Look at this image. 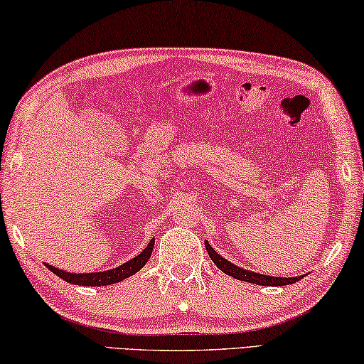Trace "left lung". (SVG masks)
<instances>
[{
  "label": "left lung",
  "mask_w": 364,
  "mask_h": 364,
  "mask_svg": "<svg viewBox=\"0 0 364 364\" xmlns=\"http://www.w3.org/2000/svg\"><path fill=\"white\" fill-rule=\"evenodd\" d=\"M205 246H206L209 257L213 259L215 267H219L222 272L227 273V275H230L232 278L241 279V282H247V283H254V284H260V286H286V284L296 283V282H299V279H302L305 277V275H302V277H292V278H279V277L260 275V273L240 269V267H237L235 264L228 262L227 259L219 256V254L213 250L211 245H209L208 241H205Z\"/></svg>",
  "instance_id": "obj_1"
}]
</instances>
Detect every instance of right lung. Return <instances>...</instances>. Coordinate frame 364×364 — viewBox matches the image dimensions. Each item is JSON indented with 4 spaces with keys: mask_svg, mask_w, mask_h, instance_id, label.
I'll return each instance as SVG.
<instances>
[{
    "mask_svg": "<svg viewBox=\"0 0 364 364\" xmlns=\"http://www.w3.org/2000/svg\"><path fill=\"white\" fill-rule=\"evenodd\" d=\"M153 245H155V240H151L149 246L145 250L131 260H127L126 264L117 267V269L107 270V272H95V273H70L55 269L53 265H48V269L62 279H65L67 283L72 284H80V286H107V284H114L123 282V279L132 277L134 273H137L142 267L149 262L151 256Z\"/></svg>",
    "mask_w": 364,
    "mask_h": 364,
    "instance_id": "1",
    "label": "right lung"
}]
</instances>
